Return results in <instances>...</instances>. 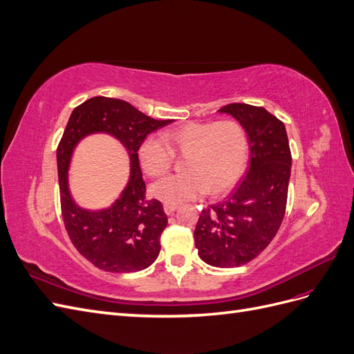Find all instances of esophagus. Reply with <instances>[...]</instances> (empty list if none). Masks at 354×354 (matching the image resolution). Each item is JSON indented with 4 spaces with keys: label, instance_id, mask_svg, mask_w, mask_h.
<instances>
[{
    "label": "esophagus",
    "instance_id": "obj_1",
    "mask_svg": "<svg viewBox=\"0 0 354 354\" xmlns=\"http://www.w3.org/2000/svg\"><path fill=\"white\" fill-rule=\"evenodd\" d=\"M177 208H178L177 205H171V203H165V205H164V211H165L167 216H171V214H174V211Z\"/></svg>",
    "mask_w": 354,
    "mask_h": 354
}]
</instances>
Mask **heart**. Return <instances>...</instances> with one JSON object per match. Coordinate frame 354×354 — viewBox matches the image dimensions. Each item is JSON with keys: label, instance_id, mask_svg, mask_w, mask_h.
<instances>
[{"label": "heart", "instance_id": "b5f03b06", "mask_svg": "<svg viewBox=\"0 0 354 354\" xmlns=\"http://www.w3.org/2000/svg\"><path fill=\"white\" fill-rule=\"evenodd\" d=\"M176 155L187 156L185 174L156 181L151 194L165 203L194 201L208 190L220 196L238 183L248 164L250 142L243 127L233 120L218 122H189L165 133V140L149 136L138 147L145 173L151 177L167 174Z\"/></svg>", "mask_w": 354, "mask_h": 354}]
</instances>
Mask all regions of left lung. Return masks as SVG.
<instances>
[{
	"label": "left lung",
	"mask_w": 354,
	"mask_h": 354,
	"mask_svg": "<svg viewBox=\"0 0 354 354\" xmlns=\"http://www.w3.org/2000/svg\"><path fill=\"white\" fill-rule=\"evenodd\" d=\"M220 112L236 118L248 134L250 168L226 199L202 209L194 236L203 261L227 269L254 260L276 236L292 158L283 122L261 106L230 103Z\"/></svg>",
	"instance_id": "1"
}]
</instances>
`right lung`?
Wrapping results in <instances>:
<instances>
[{
  "instance_id": "add662e5",
  "label": "right lung",
  "mask_w": 354,
  "mask_h": 354,
  "mask_svg": "<svg viewBox=\"0 0 354 354\" xmlns=\"http://www.w3.org/2000/svg\"><path fill=\"white\" fill-rule=\"evenodd\" d=\"M137 111L120 99L97 95L73 109L57 146L60 208L68 236L77 251L100 270L131 273L151 266L160 251V234L168 218L158 199L146 198L138 164V147L149 133L169 124ZM91 132H108L127 147L132 177L122 198L108 210L91 213L74 205L67 189L73 147Z\"/></svg>"
}]
</instances>
